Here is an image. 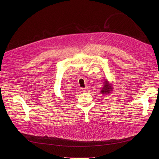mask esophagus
<instances>
[{"instance_id": "esophagus-1", "label": "esophagus", "mask_w": 159, "mask_h": 159, "mask_svg": "<svg viewBox=\"0 0 159 159\" xmlns=\"http://www.w3.org/2000/svg\"><path fill=\"white\" fill-rule=\"evenodd\" d=\"M82 90L84 91V92H86V91H87L88 90V88H82Z\"/></svg>"}]
</instances>
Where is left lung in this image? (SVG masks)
Returning a JSON list of instances; mask_svg holds the SVG:
<instances>
[{"mask_svg":"<svg viewBox=\"0 0 159 159\" xmlns=\"http://www.w3.org/2000/svg\"><path fill=\"white\" fill-rule=\"evenodd\" d=\"M103 87L101 88V91H100L103 95H108L111 93L113 91V85L107 81V80H104Z\"/></svg>","mask_w":159,"mask_h":159,"instance_id":"1","label":"left lung"}]
</instances>
